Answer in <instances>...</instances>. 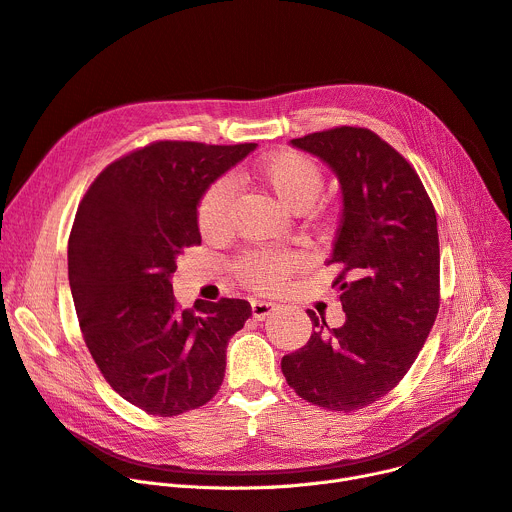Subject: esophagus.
<instances>
[{
	"mask_svg": "<svg viewBox=\"0 0 512 512\" xmlns=\"http://www.w3.org/2000/svg\"><path fill=\"white\" fill-rule=\"evenodd\" d=\"M270 312H275L273 302H262V299H254V302H252V316L256 320H264Z\"/></svg>",
	"mask_w": 512,
	"mask_h": 512,
	"instance_id": "1",
	"label": "esophagus"
}]
</instances>
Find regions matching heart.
Listing matches in <instances>:
<instances>
[{
	"label": "heart",
	"mask_w": 512,
	"mask_h": 512,
	"mask_svg": "<svg viewBox=\"0 0 512 512\" xmlns=\"http://www.w3.org/2000/svg\"><path fill=\"white\" fill-rule=\"evenodd\" d=\"M258 177L285 206L295 210L308 208L324 188L322 167L299 150H281L266 157L258 165ZM233 194L235 184L225 175L200 194L196 221L204 235H219L227 229ZM304 260V254L295 250H250L233 260V273L250 289L275 291Z\"/></svg>",
	"instance_id": "obj_1"
}]
</instances>
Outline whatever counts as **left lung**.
<instances>
[{
    "instance_id": "1",
    "label": "left lung",
    "mask_w": 512,
    "mask_h": 512,
    "mask_svg": "<svg viewBox=\"0 0 512 512\" xmlns=\"http://www.w3.org/2000/svg\"><path fill=\"white\" fill-rule=\"evenodd\" d=\"M339 175L343 217L328 264L347 316L330 328L312 310L310 341L281 359L287 384L328 411H357L390 393L422 351L440 308L434 204L411 163L368 128L293 138Z\"/></svg>"
}]
</instances>
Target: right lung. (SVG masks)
I'll return each mask as SVG.
<instances>
[{"mask_svg": "<svg viewBox=\"0 0 512 512\" xmlns=\"http://www.w3.org/2000/svg\"><path fill=\"white\" fill-rule=\"evenodd\" d=\"M256 148L157 140L107 165L78 204L68 279L84 343L103 378L138 409L173 417L217 395L246 299H196L182 310L171 275L200 246L196 206Z\"/></svg>", "mask_w": 512, "mask_h": 512, "instance_id": "obj_1", "label": "right lung"}]
</instances>
